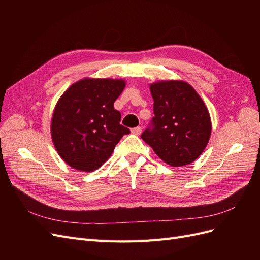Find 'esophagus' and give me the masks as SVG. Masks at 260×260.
<instances>
[{
	"instance_id": "34e87169",
	"label": "esophagus",
	"mask_w": 260,
	"mask_h": 260,
	"mask_svg": "<svg viewBox=\"0 0 260 260\" xmlns=\"http://www.w3.org/2000/svg\"><path fill=\"white\" fill-rule=\"evenodd\" d=\"M131 132H132V134H134V135H140L141 132H142V128H141L140 126H137V127L132 128Z\"/></svg>"
}]
</instances>
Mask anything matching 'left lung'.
I'll use <instances>...</instances> for the list:
<instances>
[{
  "instance_id": "1",
  "label": "left lung",
  "mask_w": 260,
  "mask_h": 260,
  "mask_svg": "<svg viewBox=\"0 0 260 260\" xmlns=\"http://www.w3.org/2000/svg\"><path fill=\"white\" fill-rule=\"evenodd\" d=\"M149 88L155 117L141 138L168 165H189L210 140L212 123L206 104L183 81H160Z\"/></svg>"
}]
</instances>
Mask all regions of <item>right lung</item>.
I'll return each instance as SVG.
<instances>
[{
  "label": "right lung",
  "instance_id": "1",
  "mask_svg": "<svg viewBox=\"0 0 260 260\" xmlns=\"http://www.w3.org/2000/svg\"><path fill=\"white\" fill-rule=\"evenodd\" d=\"M124 87V80L86 78L61 95L51 118V138L68 166L83 172L99 169L129 134L114 108Z\"/></svg>",
  "mask_w": 260,
  "mask_h": 260
}]
</instances>
